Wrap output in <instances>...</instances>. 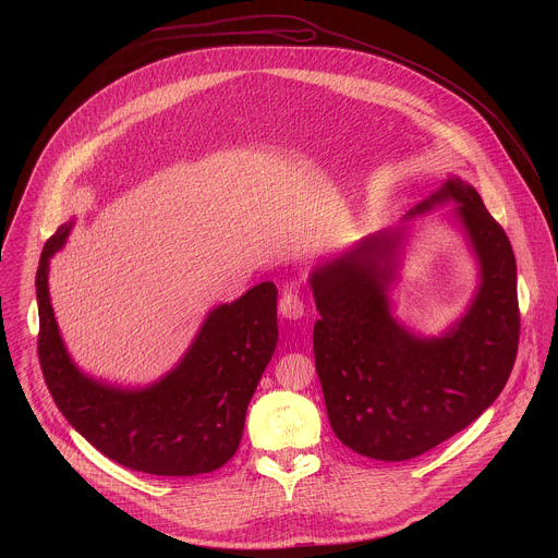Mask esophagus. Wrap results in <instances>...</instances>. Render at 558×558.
<instances>
[{"mask_svg": "<svg viewBox=\"0 0 558 558\" xmlns=\"http://www.w3.org/2000/svg\"><path fill=\"white\" fill-rule=\"evenodd\" d=\"M278 311L282 317H289V320H298V317L304 315V300L298 291H284V295L280 298Z\"/></svg>", "mask_w": 558, "mask_h": 558, "instance_id": "1", "label": "esophagus"}]
</instances>
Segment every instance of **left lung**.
Instances as JSON below:
<instances>
[{
  "mask_svg": "<svg viewBox=\"0 0 558 558\" xmlns=\"http://www.w3.org/2000/svg\"><path fill=\"white\" fill-rule=\"evenodd\" d=\"M448 201L480 263V289L448 333L415 336L390 313L404 229L366 235L308 278L320 311L315 371L331 428L377 461L420 457L463 430L497 400L517 360V260L482 196L450 177L407 218Z\"/></svg>",
  "mask_w": 558,
  "mask_h": 558,
  "instance_id": "1",
  "label": "left lung"
}]
</instances>
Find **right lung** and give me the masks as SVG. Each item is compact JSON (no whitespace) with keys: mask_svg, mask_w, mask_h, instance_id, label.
Segmentation results:
<instances>
[{"mask_svg":"<svg viewBox=\"0 0 558 558\" xmlns=\"http://www.w3.org/2000/svg\"><path fill=\"white\" fill-rule=\"evenodd\" d=\"M72 222L48 238L35 278L37 353L57 409L99 452L136 472L194 476L225 465L241 444L250 400L278 344L276 284L260 282L209 311L177 368L147 388L101 384L70 360L48 293L50 258Z\"/></svg>","mask_w":558,"mask_h":558,"instance_id":"right-lung-1","label":"right lung"}]
</instances>
